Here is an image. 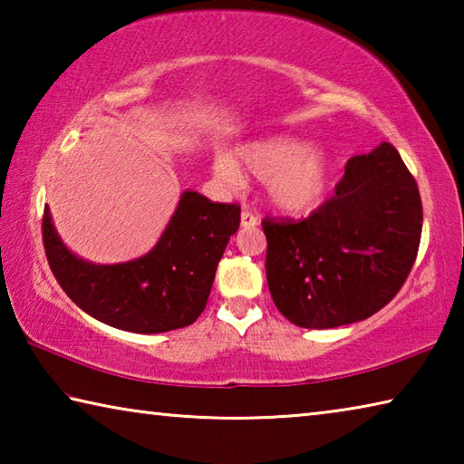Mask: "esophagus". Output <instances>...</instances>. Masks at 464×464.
Instances as JSON below:
<instances>
[{
	"mask_svg": "<svg viewBox=\"0 0 464 464\" xmlns=\"http://www.w3.org/2000/svg\"><path fill=\"white\" fill-rule=\"evenodd\" d=\"M257 225H260V218H257L256 215H251L249 210H243V213H241V227H246V229H247V227H257Z\"/></svg>",
	"mask_w": 464,
	"mask_h": 464,
	"instance_id": "34e87169",
	"label": "esophagus"
}]
</instances>
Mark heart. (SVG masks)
I'll list each match as a JSON object with an SVG mask.
<instances>
[{
	"label": "heart",
	"instance_id": "1",
	"mask_svg": "<svg viewBox=\"0 0 464 464\" xmlns=\"http://www.w3.org/2000/svg\"><path fill=\"white\" fill-rule=\"evenodd\" d=\"M213 174L227 188H241L246 174L262 179L266 198L286 215H303L324 198L329 157L324 149L295 137H264L213 157Z\"/></svg>",
	"mask_w": 464,
	"mask_h": 464
}]
</instances>
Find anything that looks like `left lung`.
Wrapping results in <instances>:
<instances>
[{
    "mask_svg": "<svg viewBox=\"0 0 464 464\" xmlns=\"http://www.w3.org/2000/svg\"><path fill=\"white\" fill-rule=\"evenodd\" d=\"M421 198L391 143L354 155L335 196L304 221L264 218L278 311L307 329L368 319L399 293L421 237Z\"/></svg>",
    "mask_w": 464,
    "mask_h": 464,
    "instance_id": "left-lung-1",
    "label": "left lung"
}]
</instances>
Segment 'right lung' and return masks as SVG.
<instances>
[{
    "instance_id": "right-lung-1",
    "label": "right lung",
    "mask_w": 464,
    "mask_h": 464,
    "mask_svg": "<svg viewBox=\"0 0 464 464\" xmlns=\"http://www.w3.org/2000/svg\"><path fill=\"white\" fill-rule=\"evenodd\" d=\"M237 204L184 190L151 251L122 264H93L69 249L44 207L43 241L54 278L93 319L130 334H163L194 324L207 307L217 266L239 229Z\"/></svg>"
}]
</instances>
